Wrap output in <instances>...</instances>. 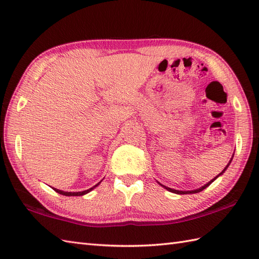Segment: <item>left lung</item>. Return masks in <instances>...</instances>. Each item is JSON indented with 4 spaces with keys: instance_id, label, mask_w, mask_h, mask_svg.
I'll return each instance as SVG.
<instances>
[{
    "instance_id": "8db88e82",
    "label": "left lung",
    "mask_w": 259,
    "mask_h": 259,
    "mask_svg": "<svg viewBox=\"0 0 259 259\" xmlns=\"http://www.w3.org/2000/svg\"><path fill=\"white\" fill-rule=\"evenodd\" d=\"M230 162H232V160H230L229 161V163ZM229 163L227 164V167L226 168H225L224 170H223V171L221 172V174H219L218 176H217V177H219V176H221L223 172H225V170H226L227 168H228V166H229ZM216 177V178H217ZM216 178H213L212 180H210V181H209V183L207 184V185H205V186H203V187H201V188H199V189H196V190H192V191H180V190H175V189H171V188H168V187H166V186H163L164 187V188H166L167 190H169V191H171V192H175V194H179V195H186V194H196V192H200V191H202L203 189H205V188H207V187L209 186V185H210L211 183H212V181L214 180V179H216Z\"/></svg>"
}]
</instances>
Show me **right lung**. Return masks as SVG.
<instances>
[{"mask_svg":"<svg viewBox=\"0 0 259 259\" xmlns=\"http://www.w3.org/2000/svg\"><path fill=\"white\" fill-rule=\"evenodd\" d=\"M99 184H100V183H99ZM99 184H97L95 187H92V188H90V189L84 190V191H80V192H68V191H62V190H59V189H56V188H53V189L56 190V191L58 192V194L63 195V196H82V195L88 194V192L91 191L93 188H96V187H97Z\"/></svg>","mask_w":259,"mask_h":259,"instance_id":"obj_1","label":"right lung"}]
</instances>
